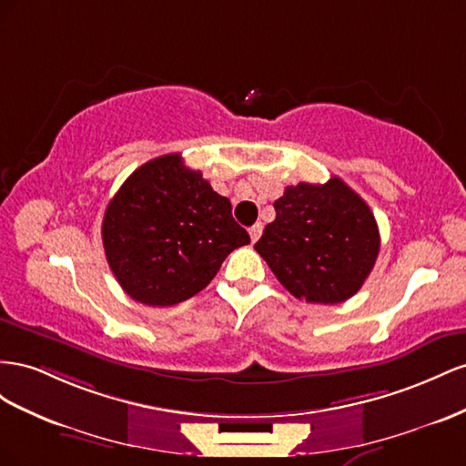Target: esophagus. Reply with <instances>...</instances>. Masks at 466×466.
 Returning a JSON list of instances; mask_svg holds the SVG:
<instances>
[{"label":"esophagus","mask_w":466,"mask_h":466,"mask_svg":"<svg viewBox=\"0 0 466 466\" xmlns=\"http://www.w3.org/2000/svg\"><path fill=\"white\" fill-rule=\"evenodd\" d=\"M261 232H263V226H261V222H258V224H254L249 228V238H251V242H258L259 240V236H261Z\"/></svg>","instance_id":"34e87169"}]
</instances>
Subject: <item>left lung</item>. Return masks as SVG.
Instances as JSON below:
<instances>
[{
    "label": "left lung",
    "mask_w": 466,
    "mask_h": 466,
    "mask_svg": "<svg viewBox=\"0 0 466 466\" xmlns=\"http://www.w3.org/2000/svg\"><path fill=\"white\" fill-rule=\"evenodd\" d=\"M277 217L254 246L292 297L339 304L363 287L377 261L375 215L350 185L299 183L273 203Z\"/></svg>",
    "instance_id": "1"
}]
</instances>
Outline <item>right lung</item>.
<instances>
[{
	"label": "right lung",
	"instance_id": "add662e5",
	"mask_svg": "<svg viewBox=\"0 0 466 466\" xmlns=\"http://www.w3.org/2000/svg\"><path fill=\"white\" fill-rule=\"evenodd\" d=\"M103 248L118 285L148 307L203 290L226 256L249 244L232 205L201 171L166 154L132 171L103 217Z\"/></svg>",
	"mask_w": 466,
	"mask_h": 466
}]
</instances>
